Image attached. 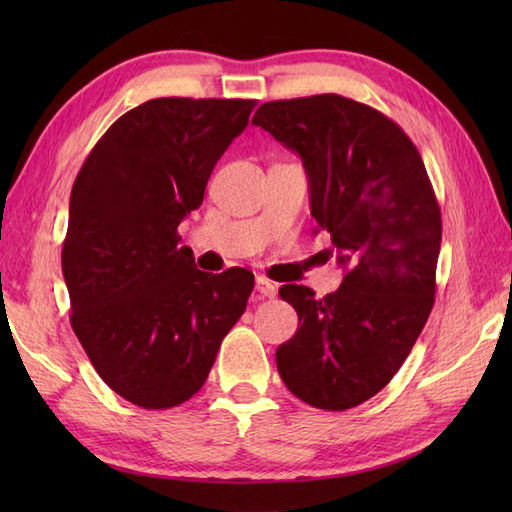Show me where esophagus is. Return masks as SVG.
Wrapping results in <instances>:
<instances>
[{"label": "esophagus", "mask_w": 512, "mask_h": 512, "mask_svg": "<svg viewBox=\"0 0 512 512\" xmlns=\"http://www.w3.org/2000/svg\"><path fill=\"white\" fill-rule=\"evenodd\" d=\"M255 290L259 292V297H268V299H273V297L277 295V286L273 284V281H268V279H264V277H257V281H255Z\"/></svg>", "instance_id": "34e87169"}]
</instances>
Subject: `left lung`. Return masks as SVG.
<instances>
[{
	"instance_id": "8db88e82",
	"label": "left lung",
	"mask_w": 512,
	"mask_h": 512,
	"mask_svg": "<svg viewBox=\"0 0 512 512\" xmlns=\"http://www.w3.org/2000/svg\"><path fill=\"white\" fill-rule=\"evenodd\" d=\"M253 125L297 151L310 211L345 270L323 299L281 286L299 328L277 347L286 387L345 411L376 396L405 363L436 299L442 215L420 151L374 107L339 94L264 103Z\"/></svg>"
}]
</instances>
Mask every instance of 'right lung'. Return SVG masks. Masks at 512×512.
Segmentation results:
<instances>
[{"instance_id": "add662e5", "label": "right lung", "mask_w": 512, "mask_h": 512, "mask_svg": "<svg viewBox=\"0 0 512 512\" xmlns=\"http://www.w3.org/2000/svg\"><path fill=\"white\" fill-rule=\"evenodd\" d=\"M257 101L151 99L85 158L70 193L61 268L70 323L105 385L143 409L198 394L255 277L195 268L178 224Z\"/></svg>"}]
</instances>
